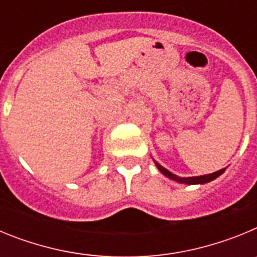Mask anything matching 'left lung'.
Here are the masks:
<instances>
[{
  "mask_svg": "<svg viewBox=\"0 0 257 257\" xmlns=\"http://www.w3.org/2000/svg\"><path fill=\"white\" fill-rule=\"evenodd\" d=\"M154 163H156L157 169L160 170L161 172H162L165 176H167L169 179H171V180H175L178 181V183H181V184H188V185H194V184H206V183H210V181L215 180L216 178H219L220 175L222 174V172L225 171V169H221L219 170V171L216 172H212V174H208V175H202V176H192V178H180V176H178V175L172 174V172H170L169 170H166L165 167H162V166L160 165L158 162H156L154 161Z\"/></svg>",
  "mask_w": 257,
  "mask_h": 257,
  "instance_id": "8db88e82",
  "label": "left lung"
}]
</instances>
